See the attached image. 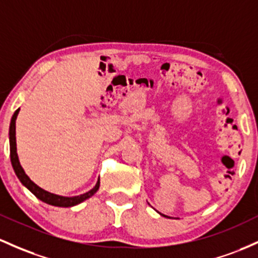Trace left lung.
I'll return each mask as SVG.
<instances>
[{
    "mask_svg": "<svg viewBox=\"0 0 258 258\" xmlns=\"http://www.w3.org/2000/svg\"><path fill=\"white\" fill-rule=\"evenodd\" d=\"M161 214V213H160ZM161 216H164V214H161ZM164 217H166V216H164Z\"/></svg>",
    "mask_w": 258,
    "mask_h": 258,
    "instance_id": "1",
    "label": "left lung"
}]
</instances>
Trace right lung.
Listing matches in <instances>:
<instances>
[{"mask_svg": "<svg viewBox=\"0 0 258 258\" xmlns=\"http://www.w3.org/2000/svg\"><path fill=\"white\" fill-rule=\"evenodd\" d=\"M19 109L16 110L12 116V120H11L10 124V151H11V163H12L13 170L16 172L17 177L22 182V185L25 186L30 192L35 196L36 198L42 201V202L47 203L50 206H55V207H73V206H77L79 203H82L83 201L88 200L95 194L99 189L100 186V180H98L97 185L94 186L90 191L86 192L83 195H79V196H73V197H67V196H60V195L51 194V192L46 191V189L41 188L40 186L36 185L35 182H33L30 180V177L25 174L24 169L22 168L21 163H19L18 154H17V142H16V120L17 116H18Z\"/></svg>", "mask_w": 258, "mask_h": 258, "instance_id": "right-lung-1", "label": "right lung"}]
</instances>
